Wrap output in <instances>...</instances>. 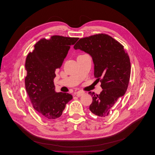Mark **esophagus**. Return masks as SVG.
<instances>
[{
	"instance_id": "1",
	"label": "esophagus",
	"mask_w": 155,
	"mask_h": 155,
	"mask_svg": "<svg viewBox=\"0 0 155 155\" xmlns=\"http://www.w3.org/2000/svg\"><path fill=\"white\" fill-rule=\"evenodd\" d=\"M85 94L84 92H82V91H78L76 93H75V95L78 97H82Z\"/></svg>"
}]
</instances>
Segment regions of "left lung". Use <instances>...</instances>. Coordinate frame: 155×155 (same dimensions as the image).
<instances>
[{"instance_id": "1", "label": "left lung", "mask_w": 155, "mask_h": 155, "mask_svg": "<svg viewBox=\"0 0 155 155\" xmlns=\"http://www.w3.org/2000/svg\"><path fill=\"white\" fill-rule=\"evenodd\" d=\"M88 54L94 64V75L101 79L100 95L89 91L93 101L90 110L101 118H107L118 98L125 95L131 73L129 56L123 46L106 34L81 38L74 46Z\"/></svg>"}]
</instances>
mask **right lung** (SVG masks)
I'll use <instances>...</instances> for the list:
<instances>
[{"label":"right lung","instance_id":"1","mask_svg":"<svg viewBox=\"0 0 155 155\" xmlns=\"http://www.w3.org/2000/svg\"><path fill=\"white\" fill-rule=\"evenodd\" d=\"M78 38L52 36L49 40H40L32 52L26 58L25 88L34 108L40 115L52 120L60 117L73 96L68 93L56 92L54 79L71 45Z\"/></svg>","mask_w":155,"mask_h":155}]
</instances>
